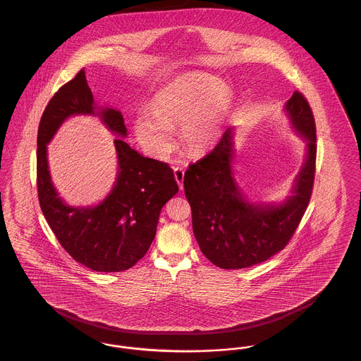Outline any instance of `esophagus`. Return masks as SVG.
Masks as SVG:
<instances>
[{
  "label": "esophagus",
  "mask_w": 361,
  "mask_h": 361,
  "mask_svg": "<svg viewBox=\"0 0 361 361\" xmlns=\"http://www.w3.org/2000/svg\"><path fill=\"white\" fill-rule=\"evenodd\" d=\"M173 171H174V177H176L178 187L180 189L184 188V169L181 166H174Z\"/></svg>",
  "instance_id": "obj_1"
}]
</instances>
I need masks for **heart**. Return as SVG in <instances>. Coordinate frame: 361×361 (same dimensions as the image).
I'll use <instances>...</instances> for the list:
<instances>
[{"instance_id": "obj_1", "label": "heart", "mask_w": 361, "mask_h": 361, "mask_svg": "<svg viewBox=\"0 0 361 361\" xmlns=\"http://www.w3.org/2000/svg\"><path fill=\"white\" fill-rule=\"evenodd\" d=\"M233 94L224 82L199 73L176 78L158 90L152 112L140 111L134 121L139 142L154 155L172 150L173 128L181 127L189 153L203 154L222 137Z\"/></svg>"}]
</instances>
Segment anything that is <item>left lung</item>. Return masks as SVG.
Wrapping results in <instances>:
<instances>
[{"label": "left lung", "mask_w": 361, "mask_h": 361, "mask_svg": "<svg viewBox=\"0 0 361 361\" xmlns=\"http://www.w3.org/2000/svg\"><path fill=\"white\" fill-rule=\"evenodd\" d=\"M293 127L307 139V158L296 177L293 195L280 206L250 204L240 196L231 171L233 134L189 165L184 190L192 209L193 234L202 253L222 269H242L283 250L300 224L314 187L317 130L309 102L293 92L286 103Z\"/></svg>", "instance_id": "obj_1"}]
</instances>
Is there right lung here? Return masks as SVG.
<instances>
[{
	"label": "right lung",
	"instance_id": "add662e5",
	"mask_svg": "<svg viewBox=\"0 0 361 361\" xmlns=\"http://www.w3.org/2000/svg\"><path fill=\"white\" fill-rule=\"evenodd\" d=\"M93 94L80 70L47 104L37 130L36 185L39 204L52 233L73 259L96 272H121L134 267L154 240L162 207L178 192L166 162L139 154L123 139L114 140L119 174L99 206H66L54 188L47 165V143L71 115H94ZM97 115L121 137L127 128L121 111L105 108Z\"/></svg>",
	"mask_w": 361,
	"mask_h": 361
}]
</instances>
